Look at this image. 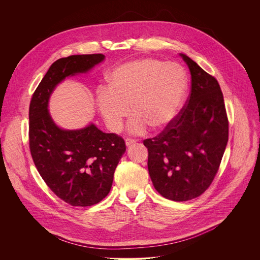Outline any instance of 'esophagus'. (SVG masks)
<instances>
[{
	"label": "esophagus",
	"instance_id": "1",
	"mask_svg": "<svg viewBox=\"0 0 260 260\" xmlns=\"http://www.w3.org/2000/svg\"><path fill=\"white\" fill-rule=\"evenodd\" d=\"M137 142V140H135V139H129V138H127V139H125V145L128 147V146H131V145H133V144H135Z\"/></svg>",
	"mask_w": 260,
	"mask_h": 260
}]
</instances>
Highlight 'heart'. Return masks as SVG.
<instances>
[{"instance_id": "obj_1", "label": "heart", "mask_w": 260, "mask_h": 260, "mask_svg": "<svg viewBox=\"0 0 260 260\" xmlns=\"http://www.w3.org/2000/svg\"><path fill=\"white\" fill-rule=\"evenodd\" d=\"M108 86L96 91L98 110L106 125L118 132L132 112L133 134L162 131L176 117L187 89V76L176 62L144 57L122 63L109 74Z\"/></svg>"}]
</instances>
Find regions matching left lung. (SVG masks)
Masks as SVG:
<instances>
[{
    "instance_id": "left-lung-1",
    "label": "left lung",
    "mask_w": 260,
    "mask_h": 260,
    "mask_svg": "<svg viewBox=\"0 0 260 260\" xmlns=\"http://www.w3.org/2000/svg\"><path fill=\"white\" fill-rule=\"evenodd\" d=\"M191 75V90L172 122L144 141L148 169L156 190L174 202L203 194L212 184L229 137L223 93L215 77L180 53Z\"/></svg>"
}]
</instances>
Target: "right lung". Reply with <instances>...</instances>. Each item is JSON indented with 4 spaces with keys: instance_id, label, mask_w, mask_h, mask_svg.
<instances>
[{
    "instance_id": "right-lung-1",
    "label": "right lung",
    "mask_w": 260,
    "mask_h": 260,
    "mask_svg": "<svg viewBox=\"0 0 260 260\" xmlns=\"http://www.w3.org/2000/svg\"><path fill=\"white\" fill-rule=\"evenodd\" d=\"M104 58L94 53L55 60L30 101L29 148L35 167L50 190L73 207L96 205L109 193L125 143L93 123L74 131L58 127L48 112V100L67 77L87 73Z\"/></svg>"
}]
</instances>
